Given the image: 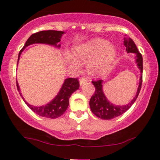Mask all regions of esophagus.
<instances>
[{"mask_svg": "<svg viewBox=\"0 0 160 160\" xmlns=\"http://www.w3.org/2000/svg\"><path fill=\"white\" fill-rule=\"evenodd\" d=\"M87 78H85V77H82L79 79V83H80V85H82L83 84H84V83L87 82Z\"/></svg>", "mask_w": 160, "mask_h": 160, "instance_id": "obj_1", "label": "esophagus"}]
</instances>
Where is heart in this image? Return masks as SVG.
I'll use <instances>...</instances> for the list:
<instances>
[{"label":"heart","instance_id":"obj_1","mask_svg":"<svg viewBox=\"0 0 160 160\" xmlns=\"http://www.w3.org/2000/svg\"><path fill=\"white\" fill-rule=\"evenodd\" d=\"M73 53L80 62L88 63L89 72L95 75L108 68L115 58L117 50L113 45L109 44L108 41L95 38L76 46ZM71 54L67 55L68 62L73 67L78 68L79 62Z\"/></svg>","mask_w":160,"mask_h":160}]
</instances>
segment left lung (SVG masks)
Wrapping results in <instances>:
<instances>
[{
  "label": "left lung",
  "instance_id": "1",
  "mask_svg": "<svg viewBox=\"0 0 160 160\" xmlns=\"http://www.w3.org/2000/svg\"><path fill=\"white\" fill-rule=\"evenodd\" d=\"M124 36H126V35ZM124 45L126 47V50L128 51V53L131 52V53L136 54V62L141 72L138 89L137 94L134 99L130 103L122 106H115V105L111 103L106 99V96L104 95L102 89V80L92 81V82L95 86V93L92 96L90 100H89V106H90L91 111H92L94 114L102 119H111L123 114L134 103L139 95L140 91H141L142 80H143V76H142L143 75L142 74V73H143V58H142L141 54L138 50L136 45H135L134 41H132V39L128 38V37H124Z\"/></svg>",
  "mask_w": 160,
  "mask_h": 160
}]
</instances>
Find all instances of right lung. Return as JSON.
Listing matches in <instances>:
<instances>
[{
	"label": "right lung",
	"mask_w": 160,
	"mask_h": 160,
	"mask_svg": "<svg viewBox=\"0 0 160 160\" xmlns=\"http://www.w3.org/2000/svg\"><path fill=\"white\" fill-rule=\"evenodd\" d=\"M63 33H64V32L58 31V30H43V31L36 32V33L31 35L26 41L22 49L19 52L18 60L19 56H20L24 49L28 46L32 44V43H47V44L54 45L56 47H60V45L57 44L60 41V38ZM17 87L18 91H19V87L18 84H17ZM78 88H79V82L78 81V78H68L65 80L62 88H61L60 91L59 92L55 98L46 106L36 107L28 104V102L25 101V100H24V101L33 112L41 116V117L49 118V119H56V118L60 117L65 112L68 107L70 97L73 92Z\"/></svg>",
	"instance_id": "right-lung-1"
}]
</instances>
